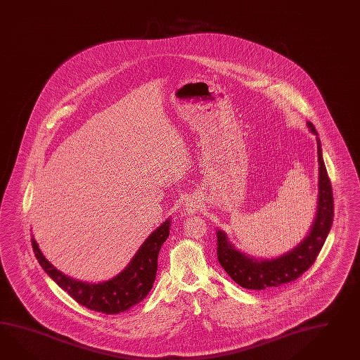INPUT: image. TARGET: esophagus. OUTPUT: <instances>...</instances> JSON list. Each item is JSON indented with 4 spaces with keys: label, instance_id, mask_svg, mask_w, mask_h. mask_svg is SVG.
I'll list each match as a JSON object with an SVG mask.
<instances>
[{
    "label": "esophagus",
    "instance_id": "34e87169",
    "mask_svg": "<svg viewBox=\"0 0 360 360\" xmlns=\"http://www.w3.org/2000/svg\"><path fill=\"white\" fill-rule=\"evenodd\" d=\"M198 209H200V202L197 200H189L188 202L185 203L184 210L186 212V214L197 212Z\"/></svg>",
    "mask_w": 360,
    "mask_h": 360
}]
</instances>
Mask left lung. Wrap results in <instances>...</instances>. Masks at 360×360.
Segmentation results:
<instances>
[{
    "instance_id": "8db88e82",
    "label": "left lung",
    "mask_w": 360,
    "mask_h": 360,
    "mask_svg": "<svg viewBox=\"0 0 360 360\" xmlns=\"http://www.w3.org/2000/svg\"><path fill=\"white\" fill-rule=\"evenodd\" d=\"M307 127L314 134L319 136L311 121L307 122ZM316 139L320 166L317 212L311 231L297 247L277 258L257 259L236 250L226 232L219 230L217 232L218 261L226 273L244 288L265 290L269 287H278L295 281L314 265V259L323 248L333 224L334 201L332 184L323 163L321 141L319 137H316Z\"/></svg>"
}]
</instances>
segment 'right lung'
Wrapping results in <instances>:
<instances>
[{
  "label": "right lung",
  "mask_w": 360,
  "mask_h": 360,
  "mask_svg": "<svg viewBox=\"0 0 360 360\" xmlns=\"http://www.w3.org/2000/svg\"><path fill=\"white\" fill-rule=\"evenodd\" d=\"M171 219L168 218L141 245L136 256L120 274L101 283H87L65 276L41 253L37 240L31 239L39 264L58 286L77 303L105 314H117L141 303L153 288L157 277L158 255L169 235Z\"/></svg>",
  "instance_id": "right-lung-1"
}]
</instances>
